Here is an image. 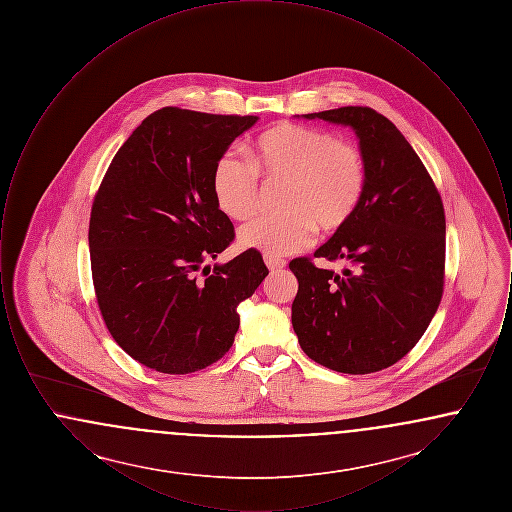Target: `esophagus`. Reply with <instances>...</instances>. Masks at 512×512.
Instances as JSON below:
<instances>
[{
  "label": "esophagus",
  "instance_id": "obj_1",
  "mask_svg": "<svg viewBox=\"0 0 512 512\" xmlns=\"http://www.w3.org/2000/svg\"><path fill=\"white\" fill-rule=\"evenodd\" d=\"M265 263H267L270 272H278V270H282V268L286 267V261H284V259L270 257V255H265Z\"/></svg>",
  "mask_w": 512,
  "mask_h": 512
}]
</instances>
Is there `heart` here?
Listing matches in <instances>:
<instances>
[{"label": "heart", "instance_id": "heart-1", "mask_svg": "<svg viewBox=\"0 0 512 512\" xmlns=\"http://www.w3.org/2000/svg\"><path fill=\"white\" fill-rule=\"evenodd\" d=\"M249 163L222 153L211 174L220 211L232 220L249 219L259 203V178L282 184V213L257 217L240 230V245L270 257L290 255L322 234L341 230L357 213L365 194L363 153L332 132L280 122L249 146Z\"/></svg>", "mask_w": 512, "mask_h": 512}]
</instances>
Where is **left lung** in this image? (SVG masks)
<instances>
[{
  "label": "left lung",
  "instance_id": "8db88e82",
  "mask_svg": "<svg viewBox=\"0 0 512 512\" xmlns=\"http://www.w3.org/2000/svg\"><path fill=\"white\" fill-rule=\"evenodd\" d=\"M359 136L366 186L353 219L315 257L343 261L336 274L297 257L292 324L318 365L370 374L403 359L438 311L445 278V213L432 176L397 126L370 107L303 115Z\"/></svg>",
  "mask_w": 512,
  "mask_h": 512
}]
</instances>
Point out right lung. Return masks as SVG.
Returning <instances> with one entry per match:
<instances>
[{
  "label": "right lung",
  "mask_w": 512,
  "mask_h": 512,
  "mask_svg": "<svg viewBox=\"0 0 512 512\" xmlns=\"http://www.w3.org/2000/svg\"><path fill=\"white\" fill-rule=\"evenodd\" d=\"M255 122L163 107L130 134L99 184L88 232L99 311L147 368L190 374L217 363L240 328L238 305L268 274L253 249L205 265L234 240L213 197V167Z\"/></svg>",
  "instance_id": "obj_1"
}]
</instances>
